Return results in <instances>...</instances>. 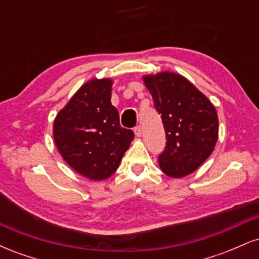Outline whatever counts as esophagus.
Returning a JSON list of instances; mask_svg holds the SVG:
<instances>
[{
    "instance_id": "34e87169",
    "label": "esophagus",
    "mask_w": 259,
    "mask_h": 259,
    "mask_svg": "<svg viewBox=\"0 0 259 259\" xmlns=\"http://www.w3.org/2000/svg\"><path fill=\"white\" fill-rule=\"evenodd\" d=\"M134 133H135V135L138 136V138H140V136H141V134H142V132H141V126L138 125V126L134 127Z\"/></svg>"
}]
</instances>
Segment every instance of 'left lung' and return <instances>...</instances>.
<instances>
[{
  "mask_svg": "<svg viewBox=\"0 0 259 259\" xmlns=\"http://www.w3.org/2000/svg\"><path fill=\"white\" fill-rule=\"evenodd\" d=\"M164 125L167 146L158 164L170 178H184L197 170L218 141L215 107L185 76L159 72L142 76Z\"/></svg>",
  "mask_w": 259,
  "mask_h": 259,
  "instance_id": "left-lung-1",
  "label": "left lung"
}]
</instances>
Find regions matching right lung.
Wrapping results in <instances>:
<instances>
[{"mask_svg":"<svg viewBox=\"0 0 259 259\" xmlns=\"http://www.w3.org/2000/svg\"><path fill=\"white\" fill-rule=\"evenodd\" d=\"M113 81L91 79L81 85L53 121V139L69 167L90 180L115 173L134 140V132L120 126L112 106Z\"/></svg>","mask_w":259,"mask_h":259,"instance_id":"obj_1","label":"right lung"}]
</instances>
